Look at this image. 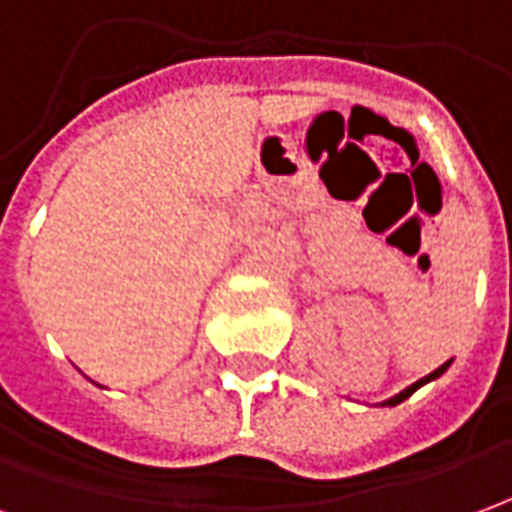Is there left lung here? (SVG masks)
<instances>
[{
  "mask_svg": "<svg viewBox=\"0 0 512 512\" xmlns=\"http://www.w3.org/2000/svg\"><path fill=\"white\" fill-rule=\"evenodd\" d=\"M450 365H452V359H450V362H444V365H441V367H436V370H433V373H428V376H425V378H419V381H414V384H411V386H406V389H403V392H397L395 397H389V400H384L381 406H397V403H403L406 397H411V395H414V392H417L419 386H425V384H428V381H436V378H439V376H444V370H447V367H450Z\"/></svg>",
  "mask_w": 512,
  "mask_h": 512,
  "instance_id": "1",
  "label": "left lung"
}]
</instances>
